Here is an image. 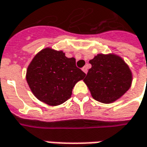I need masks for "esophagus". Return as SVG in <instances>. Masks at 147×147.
Wrapping results in <instances>:
<instances>
[{"instance_id":"1","label":"esophagus","mask_w":147,"mask_h":147,"mask_svg":"<svg viewBox=\"0 0 147 147\" xmlns=\"http://www.w3.org/2000/svg\"><path fill=\"white\" fill-rule=\"evenodd\" d=\"M82 71H84V72H85V73H87V72H88V69H87V67H83V68H82Z\"/></svg>"}]
</instances>
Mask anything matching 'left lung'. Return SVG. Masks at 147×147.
Here are the masks:
<instances>
[{"mask_svg": "<svg viewBox=\"0 0 147 147\" xmlns=\"http://www.w3.org/2000/svg\"><path fill=\"white\" fill-rule=\"evenodd\" d=\"M85 82L94 99L109 104L127 92L131 84V72L124 61L116 55L98 54L90 61Z\"/></svg>", "mask_w": 147, "mask_h": 147, "instance_id": "1", "label": "left lung"}]
</instances>
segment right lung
Returning <instances> with one entry per match:
<instances>
[{
    "instance_id": "right-lung-1",
    "label": "right lung",
    "mask_w": 147,
    "mask_h": 147,
    "mask_svg": "<svg viewBox=\"0 0 147 147\" xmlns=\"http://www.w3.org/2000/svg\"><path fill=\"white\" fill-rule=\"evenodd\" d=\"M86 73L62 51L42 49L34 57L27 69L26 80L37 99L48 105H59L71 96L76 82Z\"/></svg>"
}]
</instances>
